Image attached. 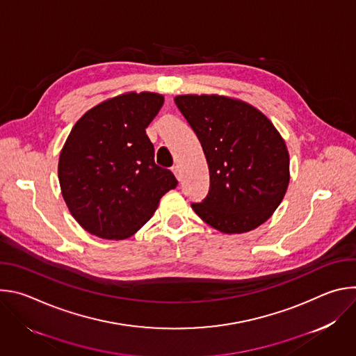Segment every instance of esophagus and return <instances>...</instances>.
I'll return each instance as SVG.
<instances>
[{"label":"esophagus","instance_id":"esophagus-1","mask_svg":"<svg viewBox=\"0 0 356 356\" xmlns=\"http://www.w3.org/2000/svg\"><path fill=\"white\" fill-rule=\"evenodd\" d=\"M172 172H173V173H175V176L180 180V169H179V166H177V165L172 168Z\"/></svg>","mask_w":356,"mask_h":356}]
</instances>
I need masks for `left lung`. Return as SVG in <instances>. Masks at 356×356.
Segmentation results:
<instances>
[{"mask_svg":"<svg viewBox=\"0 0 356 356\" xmlns=\"http://www.w3.org/2000/svg\"><path fill=\"white\" fill-rule=\"evenodd\" d=\"M176 106L197 135L209 163L210 190L195 214L225 234L259 227L289 186V152L257 108L221 95H179Z\"/></svg>","mask_w":356,"mask_h":356,"instance_id":"left-lung-1","label":"left lung"}]
</instances>
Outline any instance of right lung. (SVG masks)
Wrapping results in <instances>:
<instances>
[{"instance_id":"add662e5","label":"right lung","mask_w":356,"mask_h":356,"mask_svg":"<svg viewBox=\"0 0 356 356\" xmlns=\"http://www.w3.org/2000/svg\"><path fill=\"white\" fill-rule=\"evenodd\" d=\"M162 104L161 94L128 92L95 106L73 127L60 152L59 181L72 216L90 234L131 236L177 186L155 163L145 131Z\"/></svg>"}]
</instances>
